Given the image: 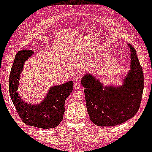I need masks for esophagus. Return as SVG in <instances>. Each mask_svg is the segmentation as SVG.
<instances>
[{
    "label": "esophagus",
    "mask_w": 152,
    "mask_h": 152,
    "mask_svg": "<svg viewBox=\"0 0 152 152\" xmlns=\"http://www.w3.org/2000/svg\"><path fill=\"white\" fill-rule=\"evenodd\" d=\"M80 87H81V84H80V82H77L74 83V88H75L79 89V88H80Z\"/></svg>",
    "instance_id": "34e87169"
}]
</instances>
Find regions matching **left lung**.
<instances>
[{
  "label": "left lung",
  "mask_w": 152,
  "mask_h": 152,
  "mask_svg": "<svg viewBox=\"0 0 152 152\" xmlns=\"http://www.w3.org/2000/svg\"><path fill=\"white\" fill-rule=\"evenodd\" d=\"M131 70L121 86H103L91 74L81 81L84 87L86 109L95 125H119L134 117L138 112L144 88V75L136 51L131 44Z\"/></svg>",
  "instance_id": "left-lung-1"
}]
</instances>
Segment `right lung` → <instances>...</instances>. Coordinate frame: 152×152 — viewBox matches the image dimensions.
<instances>
[{"label": "right lung", "instance_id": "obj_1", "mask_svg": "<svg viewBox=\"0 0 152 152\" xmlns=\"http://www.w3.org/2000/svg\"><path fill=\"white\" fill-rule=\"evenodd\" d=\"M34 52L23 50L16 54L10 75L9 91L17 113L26 124L41 129L55 128L63 119L64 104L73 89V82L70 81L59 86H52L40 104L32 105L20 98L16 91L19 85L20 75L24 63Z\"/></svg>", "mask_w": 152, "mask_h": 152}]
</instances>
